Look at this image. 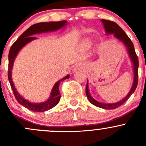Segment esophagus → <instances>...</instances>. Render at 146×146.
I'll return each instance as SVG.
<instances>
[{
	"label": "esophagus",
	"instance_id": "esophagus-1",
	"mask_svg": "<svg viewBox=\"0 0 146 146\" xmlns=\"http://www.w3.org/2000/svg\"><path fill=\"white\" fill-rule=\"evenodd\" d=\"M82 68H83V66H82L81 64H78L75 67L74 70L76 71V70H82Z\"/></svg>",
	"mask_w": 146,
	"mask_h": 146
}]
</instances>
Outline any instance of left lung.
<instances>
[{
    "instance_id": "left-lung-1",
    "label": "left lung",
    "mask_w": 146,
    "mask_h": 146,
    "mask_svg": "<svg viewBox=\"0 0 146 146\" xmlns=\"http://www.w3.org/2000/svg\"><path fill=\"white\" fill-rule=\"evenodd\" d=\"M103 25H104V29H105L106 32L107 34H114V36L117 39H119L123 43L126 45V48H127L128 52H129V56H130L131 59L132 63L133 64V73H134V79H133V85L131 87L130 92H129L126 98L123 99L122 100L117 103H114V104H104V103L98 102L95 100L91 97L90 94L89 92V90H88V85L87 82L86 88H85V92H86V95L88 97V99L89 101L92 103L93 105L96 106V107H100V108L105 109V110H114V109L117 108V107H120L121 105L123 104L127 100L130 98L131 95L136 90L137 85H138V58L136 55V53L135 51L134 46H133V42L130 39V38L127 36L124 31L121 29L118 25L116 23L113 21H110V20H102Z\"/></svg>"
}]
</instances>
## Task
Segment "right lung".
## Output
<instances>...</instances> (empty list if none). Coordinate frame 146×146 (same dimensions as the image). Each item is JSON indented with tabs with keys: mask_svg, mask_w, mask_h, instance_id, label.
I'll list each match as a JSON object with an SVG mask.
<instances>
[{
	"mask_svg": "<svg viewBox=\"0 0 146 146\" xmlns=\"http://www.w3.org/2000/svg\"><path fill=\"white\" fill-rule=\"evenodd\" d=\"M67 23L66 20H62V21L58 22H48V23H39L33 25L31 27H29L25 32H23L20 37L13 43V44L10 47L9 51V54H8V77L9 80L10 86H11L12 90L13 91V94L17 100V101L20 103L21 105L24 106L25 107L31 110V111H36V112H42V111H47L50 109L55 107L58 102H59L60 99H61V95L59 92V84L60 82L63 80L68 79L69 78V75H67L64 78L58 80L56 83L54 85L52 91L51 93V97L47 101L43 103H38V104H34L22 98L18 92L16 91L14 85H13V80H12V68H13V62L17 56V53L19 52L20 49L23 48L24 46H25L27 43H29L31 41L36 39V37H33L32 35L35 34L42 33V32H51V31H55L57 29H61L65 26Z\"/></svg>",
	"mask_w": 146,
	"mask_h": 146,
	"instance_id": "obj_1",
	"label": "right lung"
}]
</instances>
